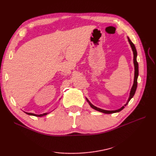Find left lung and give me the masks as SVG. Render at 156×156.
Returning a JSON list of instances; mask_svg holds the SVG:
<instances>
[{"label":"left lung","instance_id":"left-lung-1","mask_svg":"<svg viewBox=\"0 0 156 156\" xmlns=\"http://www.w3.org/2000/svg\"><path fill=\"white\" fill-rule=\"evenodd\" d=\"M127 39H128L129 44L131 47V49H132V50H133V63H134V66H135V77H134V83H133V87H132L131 90L129 98L128 99V101H127V103L124 106L127 105V104L129 103V101H130L131 99L133 98V96H134V94H135V91H136V87H137V78H138V75H139V65H138L137 61H136V56H137V53H136V50L135 45L133 43H132V41L130 40V39L128 37H127ZM87 100L89 103V104H90V107L92 108H94V109H95L98 111L103 112V113H105V114H112V113L120 112V111H122L124 108V106H123L122 107H121L120 108H119V109L116 110V111H106V110L101 109V108H98L94 105H93L92 103L88 101V99H87Z\"/></svg>","mask_w":156,"mask_h":156}]
</instances>
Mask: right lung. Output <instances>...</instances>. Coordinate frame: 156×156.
I'll return each mask as SVG.
<instances>
[{
    "label": "right lung",
    "mask_w": 156,
    "mask_h": 156,
    "mask_svg": "<svg viewBox=\"0 0 156 156\" xmlns=\"http://www.w3.org/2000/svg\"><path fill=\"white\" fill-rule=\"evenodd\" d=\"M26 114L29 115H32V116H44L46 115L47 113H44V114H41V115H35V114H33V113H29V112H26Z\"/></svg>",
    "instance_id": "1"
}]
</instances>
